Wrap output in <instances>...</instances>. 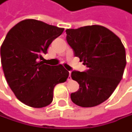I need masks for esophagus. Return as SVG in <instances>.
<instances>
[{"label": "esophagus", "instance_id": "esophagus-1", "mask_svg": "<svg viewBox=\"0 0 132 132\" xmlns=\"http://www.w3.org/2000/svg\"><path fill=\"white\" fill-rule=\"evenodd\" d=\"M69 78H68V80H71V71H69Z\"/></svg>", "mask_w": 132, "mask_h": 132}]
</instances>
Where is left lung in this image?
I'll list each match as a JSON object with an SVG mask.
<instances>
[{"label":"left lung","instance_id":"left-lung-1","mask_svg":"<svg viewBox=\"0 0 132 132\" xmlns=\"http://www.w3.org/2000/svg\"><path fill=\"white\" fill-rule=\"evenodd\" d=\"M66 40L74 55L83 62L86 72L72 71L79 90L71 94L75 104L89 108L108 100L122 78L126 51L120 38L100 25L66 30Z\"/></svg>","mask_w":132,"mask_h":132}]
</instances>
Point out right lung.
<instances>
[{
    "label": "right lung",
    "mask_w": 132,
    "mask_h": 132,
    "mask_svg": "<svg viewBox=\"0 0 132 132\" xmlns=\"http://www.w3.org/2000/svg\"><path fill=\"white\" fill-rule=\"evenodd\" d=\"M63 30L39 20L24 19L10 30L1 45V65L7 83L17 99L28 106L49 105L55 86L69 77V72L63 65L45 64L42 57Z\"/></svg>",
    "instance_id": "obj_1"
}]
</instances>
